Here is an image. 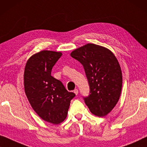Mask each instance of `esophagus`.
I'll list each match as a JSON object with an SVG mask.
<instances>
[{
  "label": "esophagus",
  "instance_id": "obj_1",
  "mask_svg": "<svg viewBox=\"0 0 147 147\" xmlns=\"http://www.w3.org/2000/svg\"><path fill=\"white\" fill-rule=\"evenodd\" d=\"M74 93L76 95H77V94H78V89H74Z\"/></svg>",
  "mask_w": 147,
  "mask_h": 147
}]
</instances>
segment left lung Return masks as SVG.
I'll return each mask as SVG.
<instances>
[{
	"mask_svg": "<svg viewBox=\"0 0 147 147\" xmlns=\"http://www.w3.org/2000/svg\"><path fill=\"white\" fill-rule=\"evenodd\" d=\"M71 56L83 66L90 86L84 98L92 114L99 117L109 114L117 104L123 85L119 61L112 51L92 43L75 49Z\"/></svg>",
	"mask_w": 147,
	"mask_h": 147,
	"instance_id": "8db88e82",
	"label": "left lung"
}]
</instances>
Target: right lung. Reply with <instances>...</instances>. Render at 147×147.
Returning a JSON list of instances; mask_svg holds the SVG:
<instances>
[{
    "instance_id": "1",
    "label": "right lung",
    "mask_w": 147,
    "mask_h": 147,
    "mask_svg": "<svg viewBox=\"0 0 147 147\" xmlns=\"http://www.w3.org/2000/svg\"><path fill=\"white\" fill-rule=\"evenodd\" d=\"M62 55L47 50L35 53L28 59L24 72V91L32 108L42 120L53 125L66 119L75 96L51 76L53 66Z\"/></svg>"
}]
</instances>
